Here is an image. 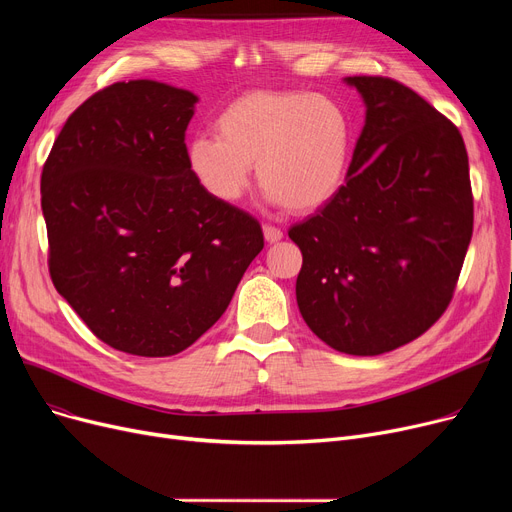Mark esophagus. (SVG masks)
<instances>
[{
    "instance_id": "obj_1",
    "label": "esophagus",
    "mask_w": 512,
    "mask_h": 512,
    "mask_svg": "<svg viewBox=\"0 0 512 512\" xmlns=\"http://www.w3.org/2000/svg\"><path fill=\"white\" fill-rule=\"evenodd\" d=\"M263 236H265V240L270 242V245H274V242H280L282 240V230L280 228H276V226H270V224H265L263 226Z\"/></svg>"
}]
</instances>
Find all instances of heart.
<instances>
[{
	"label": "heart",
	"instance_id": "obj_1",
	"mask_svg": "<svg viewBox=\"0 0 512 512\" xmlns=\"http://www.w3.org/2000/svg\"><path fill=\"white\" fill-rule=\"evenodd\" d=\"M213 130L188 141L186 159L222 203L245 195L255 166L267 203L313 211L338 195L351 164V122L321 95L251 91L218 114Z\"/></svg>",
	"mask_w": 512,
	"mask_h": 512
}]
</instances>
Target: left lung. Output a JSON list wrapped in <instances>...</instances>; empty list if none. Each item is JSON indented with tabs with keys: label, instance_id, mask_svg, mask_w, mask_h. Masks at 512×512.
Here are the masks:
<instances>
[{
	"label": "left lung",
	"instance_id": "1",
	"mask_svg": "<svg viewBox=\"0 0 512 512\" xmlns=\"http://www.w3.org/2000/svg\"><path fill=\"white\" fill-rule=\"evenodd\" d=\"M365 126L338 195L288 236L303 253L305 324L346 355L419 338L446 311L473 234L469 157L459 128L409 87L346 76Z\"/></svg>",
	"mask_w": 512,
	"mask_h": 512
}]
</instances>
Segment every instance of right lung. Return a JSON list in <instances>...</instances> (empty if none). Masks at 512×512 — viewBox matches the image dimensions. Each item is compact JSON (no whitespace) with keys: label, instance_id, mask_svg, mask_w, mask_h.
Returning a JSON list of instances; mask_svg holds the SVG:
<instances>
[{"label":"right lung","instance_id":"obj_1","mask_svg":"<svg viewBox=\"0 0 512 512\" xmlns=\"http://www.w3.org/2000/svg\"><path fill=\"white\" fill-rule=\"evenodd\" d=\"M197 101L157 80L116 83L66 120L43 166L53 286L128 355L191 346L263 249L253 215L213 199L188 168Z\"/></svg>","mask_w":512,"mask_h":512}]
</instances>
